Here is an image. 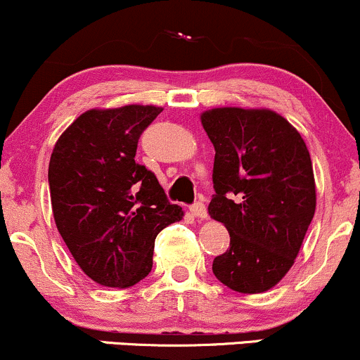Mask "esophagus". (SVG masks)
<instances>
[{
    "label": "esophagus",
    "instance_id": "34e87169",
    "mask_svg": "<svg viewBox=\"0 0 360 360\" xmlns=\"http://www.w3.org/2000/svg\"><path fill=\"white\" fill-rule=\"evenodd\" d=\"M189 211H191V213L196 216V218H206V216H207L206 206H205V202H202V201L193 202V205L189 206Z\"/></svg>",
    "mask_w": 360,
    "mask_h": 360
}]
</instances>
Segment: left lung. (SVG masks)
Segmentation results:
<instances>
[{"mask_svg":"<svg viewBox=\"0 0 360 360\" xmlns=\"http://www.w3.org/2000/svg\"><path fill=\"white\" fill-rule=\"evenodd\" d=\"M201 122L216 150L207 210L229 233L213 274L235 292H266L292 268L314 218L310 154L297 129L271 110L223 107Z\"/></svg>","mask_w":360,"mask_h":360,"instance_id":"obj_1","label":"left lung"}]
</instances>
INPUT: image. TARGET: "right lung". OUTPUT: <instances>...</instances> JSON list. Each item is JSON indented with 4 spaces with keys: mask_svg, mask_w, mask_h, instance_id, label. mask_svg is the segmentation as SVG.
I'll use <instances>...</instances> for the list:
<instances>
[{
    "mask_svg": "<svg viewBox=\"0 0 360 360\" xmlns=\"http://www.w3.org/2000/svg\"><path fill=\"white\" fill-rule=\"evenodd\" d=\"M162 109L125 105L82 114L56 141L51 207L65 245L90 278L127 288L153 268L154 241L183 211L136 162L139 139Z\"/></svg>",
    "mask_w": 360,
    "mask_h": 360,
    "instance_id": "1",
    "label": "right lung"
}]
</instances>
